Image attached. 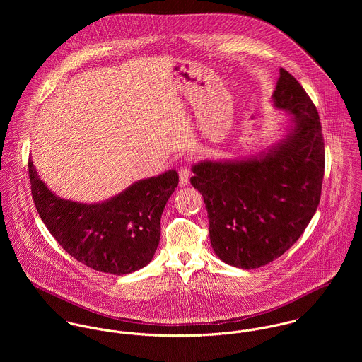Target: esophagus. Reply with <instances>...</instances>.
<instances>
[{"label":"esophagus","mask_w":362,"mask_h":362,"mask_svg":"<svg viewBox=\"0 0 362 362\" xmlns=\"http://www.w3.org/2000/svg\"><path fill=\"white\" fill-rule=\"evenodd\" d=\"M180 187H185L189 184V178H191V171L188 167H181L180 171Z\"/></svg>","instance_id":"34e87169"}]
</instances>
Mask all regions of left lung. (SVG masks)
Here are the masks:
<instances>
[{
    "mask_svg": "<svg viewBox=\"0 0 362 362\" xmlns=\"http://www.w3.org/2000/svg\"><path fill=\"white\" fill-rule=\"evenodd\" d=\"M273 102L293 119L288 134L267 153L192 167L191 184L204 197L213 251L227 264L248 270L297 243L322 192L325 144L315 104L283 68Z\"/></svg>",
    "mask_w": 362,
    "mask_h": 362,
    "instance_id": "8db88e82",
    "label": "left lung"
}]
</instances>
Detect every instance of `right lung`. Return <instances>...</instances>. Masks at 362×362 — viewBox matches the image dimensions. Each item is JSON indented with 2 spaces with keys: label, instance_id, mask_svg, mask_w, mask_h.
Instances as JSON below:
<instances>
[{
  "label": "right lung",
  "instance_id": "add662e5",
  "mask_svg": "<svg viewBox=\"0 0 362 362\" xmlns=\"http://www.w3.org/2000/svg\"><path fill=\"white\" fill-rule=\"evenodd\" d=\"M32 198L55 241L78 262L98 272L127 274L146 266L160 241V218L178 185L168 170L141 180L102 204L55 197L29 160Z\"/></svg>",
  "mask_w": 362,
  "mask_h": 362
}]
</instances>
